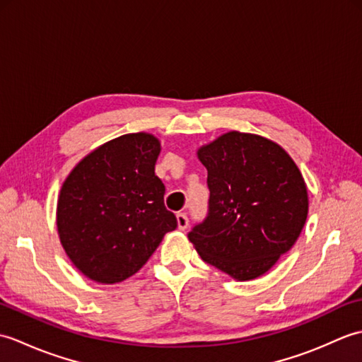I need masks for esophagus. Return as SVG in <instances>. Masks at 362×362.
Returning <instances> with one entry per match:
<instances>
[{
	"instance_id": "1",
	"label": "esophagus",
	"mask_w": 362,
	"mask_h": 362,
	"mask_svg": "<svg viewBox=\"0 0 362 362\" xmlns=\"http://www.w3.org/2000/svg\"><path fill=\"white\" fill-rule=\"evenodd\" d=\"M189 224V219L187 216V213H177V226H179L180 230H187Z\"/></svg>"
}]
</instances>
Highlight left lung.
<instances>
[{
	"label": "left lung",
	"mask_w": 362,
	"mask_h": 362,
	"mask_svg": "<svg viewBox=\"0 0 362 362\" xmlns=\"http://www.w3.org/2000/svg\"><path fill=\"white\" fill-rule=\"evenodd\" d=\"M209 171V211L188 233L199 255L236 280L271 269L302 233L308 193L279 144L228 132L197 152Z\"/></svg>",
	"instance_id": "8db88e82"
}]
</instances>
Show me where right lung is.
Instances as JSON below:
<instances>
[{
	"label": "right lung",
	"mask_w": 362,
	"mask_h": 362,
	"mask_svg": "<svg viewBox=\"0 0 362 362\" xmlns=\"http://www.w3.org/2000/svg\"><path fill=\"white\" fill-rule=\"evenodd\" d=\"M160 143L127 134L103 144L66 177L57 202L60 243L73 264L98 283L140 271L177 218L153 173Z\"/></svg>",
	"instance_id": "add662e5"
}]
</instances>
